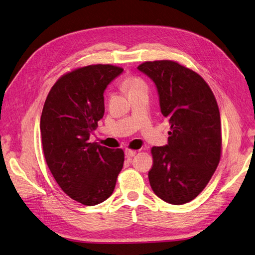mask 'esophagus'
Listing matches in <instances>:
<instances>
[{"instance_id": "obj_1", "label": "esophagus", "mask_w": 255, "mask_h": 255, "mask_svg": "<svg viewBox=\"0 0 255 255\" xmlns=\"http://www.w3.org/2000/svg\"><path fill=\"white\" fill-rule=\"evenodd\" d=\"M136 151H134V150H128V148H127L126 150V156L128 157V158H131V157H134L135 155H136Z\"/></svg>"}]
</instances>
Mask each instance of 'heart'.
<instances>
[{
    "label": "heart",
    "instance_id": "obj_1",
    "mask_svg": "<svg viewBox=\"0 0 255 255\" xmlns=\"http://www.w3.org/2000/svg\"><path fill=\"white\" fill-rule=\"evenodd\" d=\"M124 87L128 92V95L131 93H136L140 91H146V85L143 80L139 78L130 77L128 78L124 82Z\"/></svg>",
    "mask_w": 255,
    "mask_h": 255
}]
</instances>
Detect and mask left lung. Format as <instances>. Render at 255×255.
I'll use <instances>...</instances> for the list:
<instances>
[{
  "instance_id": "8db88e82",
  "label": "left lung",
  "mask_w": 255,
  "mask_h": 255,
  "mask_svg": "<svg viewBox=\"0 0 255 255\" xmlns=\"http://www.w3.org/2000/svg\"><path fill=\"white\" fill-rule=\"evenodd\" d=\"M137 68L155 83L161 114L171 124L168 144L152 147L148 180L165 203L187 204L205 189L221 159L217 102L203 78L173 61L144 62Z\"/></svg>"
}]
</instances>
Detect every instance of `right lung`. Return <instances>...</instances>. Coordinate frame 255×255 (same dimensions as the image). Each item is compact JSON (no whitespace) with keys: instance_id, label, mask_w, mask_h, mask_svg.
Masks as SVG:
<instances>
[{"instance_id":"1","label":"right lung","mask_w":255,"mask_h":255,"mask_svg":"<svg viewBox=\"0 0 255 255\" xmlns=\"http://www.w3.org/2000/svg\"><path fill=\"white\" fill-rule=\"evenodd\" d=\"M122 72L109 64L78 68L59 79L43 107L40 129L46 163L60 188L85 206L112 195L124 166L120 148L90 142L104 115V91Z\"/></svg>"}]
</instances>
